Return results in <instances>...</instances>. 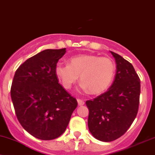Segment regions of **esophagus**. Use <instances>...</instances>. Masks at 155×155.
Segmentation results:
<instances>
[{
  "instance_id": "obj_1",
  "label": "esophagus",
  "mask_w": 155,
  "mask_h": 155,
  "mask_svg": "<svg viewBox=\"0 0 155 155\" xmlns=\"http://www.w3.org/2000/svg\"><path fill=\"white\" fill-rule=\"evenodd\" d=\"M77 101H78V105H79V106H82V105L84 104V101H83V100L78 99Z\"/></svg>"
}]
</instances>
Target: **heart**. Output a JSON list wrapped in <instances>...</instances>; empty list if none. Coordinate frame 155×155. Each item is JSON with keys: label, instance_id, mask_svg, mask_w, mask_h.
Returning <instances> with one entry per match:
<instances>
[{"label": "heart", "instance_id": "1", "mask_svg": "<svg viewBox=\"0 0 155 155\" xmlns=\"http://www.w3.org/2000/svg\"><path fill=\"white\" fill-rule=\"evenodd\" d=\"M115 64L112 59L93 54H82L70 59V64L59 62L55 74L66 89H70L81 75L82 88L92 94L106 91L113 81Z\"/></svg>", "mask_w": 155, "mask_h": 155}]
</instances>
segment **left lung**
Returning <instances> with one entry per match:
<instances>
[{"label":"left lung","mask_w":155,"mask_h":155,"mask_svg":"<svg viewBox=\"0 0 155 155\" xmlns=\"http://www.w3.org/2000/svg\"><path fill=\"white\" fill-rule=\"evenodd\" d=\"M110 53L117 69L113 83L107 92L85 102L89 131L104 142L118 139L130 128L139 110L141 91L139 78L133 65L119 54Z\"/></svg>","instance_id":"obj_1"}]
</instances>
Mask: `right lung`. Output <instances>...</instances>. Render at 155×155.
Instances as JSON below:
<instances>
[{
  "label": "right lung",
  "instance_id": "1",
  "mask_svg": "<svg viewBox=\"0 0 155 155\" xmlns=\"http://www.w3.org/2000/svg\"><path fill=\"white\" fill-rule=\"evenodd\" d=\"M66 48L46 49L17 69L11 88L16 117L23 128L41 140L56 139L66 130L78 106L55 74Z\"/></svg>",
  "mask_w": 155,
  "mask_h": 155
}]
</instances>
